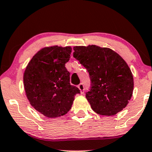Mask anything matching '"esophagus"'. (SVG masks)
<instances>
[{
  "label": "esophagus",
  "mask_w": 152,
  "mask_h": 152,
  "mask_svg": "<svg viewBox=\"0 0 152 152\" xmlns=\"http://www.w3.org/2000/svg\"><path fill=\"white\" fill-rule=\"evenodd\" d=\"M78 88L81 91V93L83 94V92H84V85H83V83H80L78 86Z\"/></svg>",
  "instance_id": "esophagus-1"
}]
</instances>
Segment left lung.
I'll return each mask as SVG.
<instances>
[{
  "mask_svg": "<svg viewBox=\"0 0 152 152\" xmlns=\"http://www.w3.org/2000/svg\"><path fill=\"white\" fill-rule=\"evenodd\" d=\"M73 56L89 74L91 87L86 97L95 112L113 116L132 98L134 79L131 69L117 53L91 45L75 46Z\"/></svg>",
  "mask_w": 152,
  "mask_h": 152,
  "instance_id": "8db88e82",
  "label": "left lung"
}]
</instances>
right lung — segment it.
I'll return each instance as SVG.
<instances>
[{"label":"right lung","mask_w":152,"mask_h":152,"mask_svg":"<svg viewBox=\"0 0 152 152\" xmlns=\"http://www.w3.org/2000/svg\"><path fill=\"white\" fill-rule=\"evenodd\" d=\"M71 47H46L37 52L26 67L24 88L31 106L45 116L55 118L67 114L80 90L70 83L66 64Z\"/></svg>","instance_id":"1"}]
</instances>
